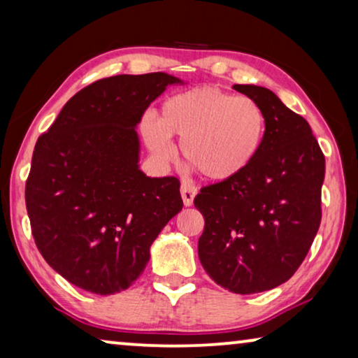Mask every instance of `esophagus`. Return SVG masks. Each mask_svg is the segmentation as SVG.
I'll use <instances>...</instances> for the list:
<instances>
[{
	"mask_svg": "<svg viewBox=\"0 0 358 358\" xmlns=\"http://www.w3.org/2000/svg\"><path fill=\"white\" fill-rule=\"evenodd\" d=\"M196 193H198V189H196L193 185H189V183L181 185V198H183V204L185 206L193 204Z\"/></svg>",
	"mask_w": 358,
	"mask_h": 358,
	"instance_id": "34e87169",
	"label": "esophagus"
}]
</instances>
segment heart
I'll list each match as a JSON object with an SVG mask.
<instances>
[{
    "label": "heart",
    "instance_id": "heart-1",
    "mask_svg": "<svg viewBox=\"0 0 358 358\" xmlns=\"http://www.w3.org/2000/svg\"><path fill=\"white\" fill-rule=\"evenodd\" d=\"M264 110L256 100L214 85H198L169 97L159 120L145 117L141 133L155 157L175 155L172 138L181 141V155L204 178L229 181L245 173L266 139Z\"/></svg>",
    "mask_w": 358,
    "mask_h": 358
}]
</instances>
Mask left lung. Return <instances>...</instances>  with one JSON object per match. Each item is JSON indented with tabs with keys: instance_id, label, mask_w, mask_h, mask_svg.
<instances>
[{
	"instance_id": "1",
	"label": "left lung",
	"mask_w": 358,
	"mask_h": 358,
	"mask_svg": "<svg viewBox=\"0 0 358 358\" xmlns=\"http://www.w3.org/2000/svg\"><path fill=\"white\" fill-rule=\"evenodd\" d=\"M264 110L263 149L240 177L204 186L194 198L204 217L199 261L215 284L258 294L289 280L321 222L324 155L308 122L273 90L235 84Z\"/></svg>"
}]
</instances>
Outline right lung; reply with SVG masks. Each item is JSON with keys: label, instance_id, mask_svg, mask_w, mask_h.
Returning a JSON list of instances; mask_svg holds the SVG:
<instances>
[{"label": "right lung", "instance_id": "right-lung-1", "mask_svg": "<svg viewBox=\"0 0 358 358\" xmlns=\"http://www.w3.org/2000/svg\"><path fill=\"white\" fill-rule=\"evenodd\" d=\"M167 73L118 74L71 97L35 144L26 206L45 261L79 289L118 294L143 274L150 245L183 201L175 177L139 169L136 128Z\"/></svg>", "mask_w": 358, "mask_h": 358}]
</instances>
